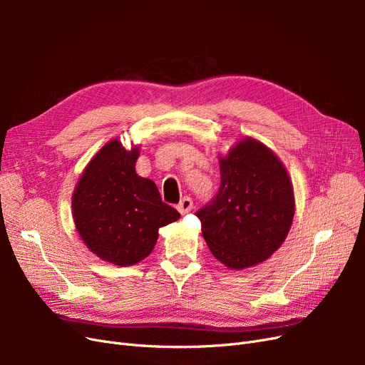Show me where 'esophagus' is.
Segmentation results:
<instances>
[{
	"label": "esophagus",
	"mask_w": 365,
	"mask_h": 365,
	"mask_svg": "<svg viewBox=\"0 0 365 365\" xmlns=\"http://www.w3.org/2000/svg\"><path fill=\"white\" fill-rule=\"evenodd\" d=\"M176 208H178V212H180L181 215L189 213L190 210L193 208V201H192V197H189V196H184L182 200L178 202V205H176Z\"/></svg>",
	"instance_id": "1"
}]
</instances>
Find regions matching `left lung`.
Here are the masks:
<instances>
[{"label": "left lung", "mask_w": 365, "mask_h": 365, "mask_svg": "<svg viewBox=\"0 0 365 365\" xmlns=\"http://www.w3.org/2000/svg\"><path fill=\"white\" fill-rule=\"evenodd\" d=\"M213 256L242 269L267 260L288 235L294 217L289 175L280 160L252 138L220 158V185L196 212Z\"/></svg>", "instance_id": "1"}]
</instances>
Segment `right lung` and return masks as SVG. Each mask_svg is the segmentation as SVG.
<instances>
[{"label":"right lung","instance_id":"obj_1","mask_svg":"<svg viewBox=\"0 0 365 365\" xmlns=\"http://www.w3.org/2000/svg\"><path fill=\"white\" fill-rule=\"evenodd\" d=\"M138 149L109 141L86 165L73 195L77 231L94 254L130 267L152 252L158 230L180 219L153 181L135 172Z\"/></svg>","mask_w":365,"mask_h":365}]
</instances>
